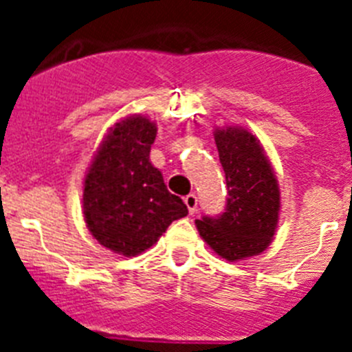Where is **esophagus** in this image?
Wrapping results in <instances>:
<instances>
[{"label": "esophagus", "instance_id": "1", "mask_svg": "<svg viewBox=\"0 0 352 352\" xmlns=\"http://www.w3.org/2000/svg\"><path fill=\"white\" fill-rule=\"evenodd\" d=\"M183 201H185L186 208H188V213L194 214L195 211H197V195L188 194L185 199H183Z\"/></svg>", "mask_w": 352, "mask_h": 352}]
</instances>
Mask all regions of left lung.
Segmentation results:
<instances>
[{
    "label": "left lung",
    "mask_w": 352,
    "mask_h": 352,
    "mask_svg": "<svg viewBox=\"0 0 352 352\" xmlns=\"http://www.w3.org/2000/svg\"><path fill=\"white\" fill-rule=\"evenodd\" d=\"M214 142L226 173L227 203L222 214L195 220L201 238L227 261L259 256L275 234L280 190L268 157L245 129H217Z\"/></svg>",
    "instance_id": "left-lung-1"
}]
</instances>
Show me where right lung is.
Instances as JSON below:
<instances>
[{"instance_id": "add662e5", "label": "right lung", "mask_w": 352, "mask_h": 352, "mask_svg": "<svg viewBox=\"0 0 352 352\" xmlns=\"http://www.w3.org/2000/svg\"><path fill=\"white\" fill-rule=\"evenodd\" d=\"M155 138L157 125L148 118L121 120L102 141L84 179L86 226L98 243L120 256L148 250L188 213L149 162Z\"/></svg>"}]
</instances>
